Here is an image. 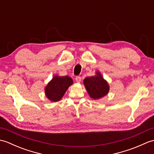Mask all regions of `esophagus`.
Here are the masks:
<instances>
[{
	"label": "esophagus",
	"mask_w": 154,
	"mask_h": 154,
	"mask_svg": "<svg viewBox=\"0 0 154 154\" xmlns=\"http://www.w3.org/2000/svg\"><path fill=\"white\" fill-rule=\"evenodd\" d=\"M75 81H76L77 83H80L81 81V77L79 76H77L75 77Z\"/></svg>",
	"instance_id": "1"
}]
</instances>
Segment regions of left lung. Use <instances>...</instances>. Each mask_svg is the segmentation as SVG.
I'll list each match as a JSON object with an SVG mask.
<instances>
[{
    "label": "left lung",
    "instance_id": "1",
    "mask_svg": "<svg viewBox=\"0 0 154 154\" xmlns=\"http://www.w3.org/2000/svg\"><path fill=\"white\" fill-rule=\"evenodd\" d=\"M83 84L89 95L94 100L101 99L109 92V85L100 71H97L94 76L86 77L83 81Z\"/></svg>",
    "mask_w": 154,
    "mask_h": 154
}]
</instances>
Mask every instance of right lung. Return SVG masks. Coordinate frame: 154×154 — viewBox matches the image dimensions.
<instances>
[{"label": "right lung", "mask_w": 154, "mask_h": 154, "mask_svg": "<svg viewBox=\"0 0 154 154\" xmlns=\"http://www.w3.org/2000/svg\"><path fill=\"white\" fill-rule=\"evenodd\" d=\"M73 81L69 76L55 75L45 87V94L51 102L60 101Z\"/></svg>", "instance_id": "right-lung-1"}]
</instances>
